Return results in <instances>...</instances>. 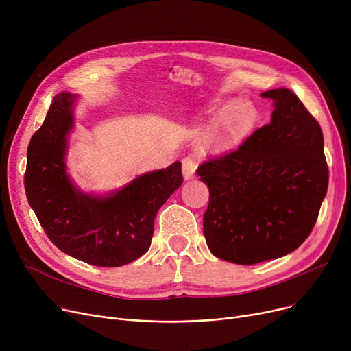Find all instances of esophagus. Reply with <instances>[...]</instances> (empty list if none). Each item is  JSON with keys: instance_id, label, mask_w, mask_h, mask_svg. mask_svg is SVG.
<instances>
[{"instance_id": "obj_1", "label": "esophagus", "mask_w": 351, "mask_h": 351, "mask_svg": "<svg viewBox=\"0 0 351 351\" xmlns=\"http://www.w3.org/2000/svg\"><path fill=\"white\" fill-rule=\"evenodd\" d=\"M182 173L185 180H191L195 178L196 173V162L193 160L192 156H186L182 160Z\"/></svg>"}]
</instances>
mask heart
Segmentation results:
<instances>
[{
    "instance_id": "b5f03b06",
    "label": "heart",
    "mask_w": 351,
    "mask_h": 351,
    "mask_svg": "<svg viewBox=\"0 0 351 351\" xmlns=\"http://www.w3.org/2000/svg\"><path fill=\"white\" fill-rule=\"evenodd\" d=\"M206 108L213 118L197 135V149L202 155L220 156L233 152L253 134L259 119V112L249 101L212 98Z\"/></svg>"
}]
</instances>
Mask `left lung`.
<instances>
[{
	"label": "left lung",
	"instance_id": "1",
	"mask_svg": "<svg viewBox=\"0 0 351 351\" xmlns=\"http://www.w3.org/2000/svg\"><path fill=\"white\" fill-rule=\"evenodd\" d=\"M271 119L237 151L202 163L209 189L204 234L217 259L256 265L296 250L319 216L328 168L319 122L287 88L261 94Z\"/></svg>",
	"mask_w": 351,
	"mask_h": 351
}]
</instances>
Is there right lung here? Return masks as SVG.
<instances>
[{"label":"right lung","instance_id":"obj_1","mask_svg":"<svg viewBox=\"0 0 351 351\" xmlns=\"http://www.w3.org/2000/svg\"><path fill=\"white\" fill-rule=\"evenodd\" d=\"M75 101L69 92L55 95L31 138L24 179L28 204L61 252L94 266H123L149 250L155 216L183 182L182 163L142 173L109 193L81 191L66 171Z\"/></svg>","mask_w":351,"mask_h":351}]
</instances>
